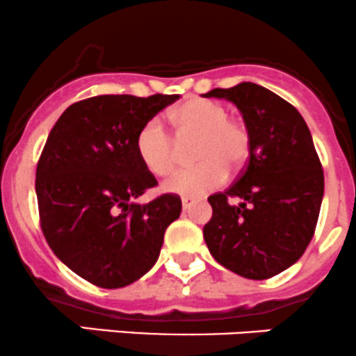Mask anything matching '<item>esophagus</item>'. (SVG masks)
<instances>
[{
  "label": "esophagus",
  "instance_id": "esophagus-1",
  "mask_svg": "<svg viewBox=\"0 0 356 356\" xmlns=\"http://www.w3.org/2000/svg\"><path fill=\"white\" fill-rule=\"evenodd\" d=\"M193 204H195V199H192V197H183V199H181V206H183V209H185V211L190 209Z\"/></svg>",
  "mask_w": 356,
  "mask_h": 356
}]
</instances>
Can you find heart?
<instances>
[{
  "instance_id": "heart-1",
  "label": "heart",
  "mask_w": 356,
  "mask_h": 356,
  "mask_svg": "<svg viewBox=\"0 0 356 356\" xmlns=\"http://www.w3.org/2000/svg\"><path fill=\"white\" fill-rule=\"evenodd\" d=\"M228 108L207 98H190L170 114L179 142L199 136L195 159L199 164L179 170L164 190L185 197H199L227 181V170L244 166L251 152L249 131L228 118ZM136 152L143 166L156 177H168L177 168L178 145L164 122L152 118L136 135Z\"/></svg>"
}]
</instances>
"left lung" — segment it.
I'll return each instance as SVG.
<instances>
[{
	"label": "left lung",
	"mask_w": 356,
	"mask_h": 356,
	"mask_svg": "<svg viewBox=\"0 0 356 356\" xmlns=\"http://www.w3.org/2000/svg\"><path fill=\"white\" fill-rule=\"evenodd\" d=\"M237 105L251 138L245 170L211 195L204 241L220 265L265 280L293 266L308 248L323 199V171L312 133L296 108L254 83L211 90ZM238 198V204L227 200Z\"/></svg>",
	"instance_id": "left-lung-1"
}]
</instances>
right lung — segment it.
<instances>
[{
  "instance_id": "add662e5",
  "label": "right lung",
  "mask_w": 356,
  "mask_h": 356,
  "mask_svg": "<svg viewBox=\"0 0 356 356\" xmlns=\"http://www.w3.org/2000/svg\"><path fill=\"white\" fill-rule=\"evenodd\" d=\"M179 95H100L65 108L36 170L41 228L55 256L104 289L145 275L159 258L181 200L164 193L136 204L157 185L136 152L140 128Z\"/></svg>"
}]
</instances>
